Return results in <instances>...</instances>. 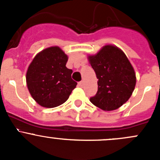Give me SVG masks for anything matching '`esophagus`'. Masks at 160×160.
Returning <instances> with one entry per match:
<instances>
[{"label": "esophagus", "mask_w": 160, "mask_h": 160, "mask_svg": "<svg viewBox=\"0 0 160 160\" xmlns=\"http://www.w3.org/2000/svg\"><path fill=\"white\" fill-rule=\"evenodd\" d=\"M78 86L80 87V88H82V87L83 86V81H80L78 83Z\"/></svg>", "instance_id": "1"}]
</instances>
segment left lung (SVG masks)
<instances>
[{
    "label": "left lung",
    "instance_id": "obj_1",
    "mask_svg": "<svg viewBox=\"0 0 160 160\" xmlns=\"http://www.w3.org/2000/svg\"><path fill=\"white\" fill-rule=\"evenodd\" d=\"M90 63L98 79L96 94L90 102L104 111H113L123 105L135 89L136 77L125 53L118 47L105 46Z\"/></svg>",
    "mask_w": 160,
    "mask_h": 160
}]
</instances>
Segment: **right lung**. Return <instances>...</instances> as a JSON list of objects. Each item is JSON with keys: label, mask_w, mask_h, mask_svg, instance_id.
<instances>
[{"label": "right lung", "mask_w": 160, "mask_h": 160, "mask_svg": "<svg viewBox=\"0 0 160 160\" xmlns=\"http://www.w3.org/2000/svg\"><path fill=\"white\" fill-rule=\"evenodd\" d=\"M68 57L59 47L46 49L36 55L28 67L27 86L35 101L45 108H55L67 101L77 83L72 70L66 67Z\"/></svg>", "instance_id": "right-lung-1"}]
</instances>
